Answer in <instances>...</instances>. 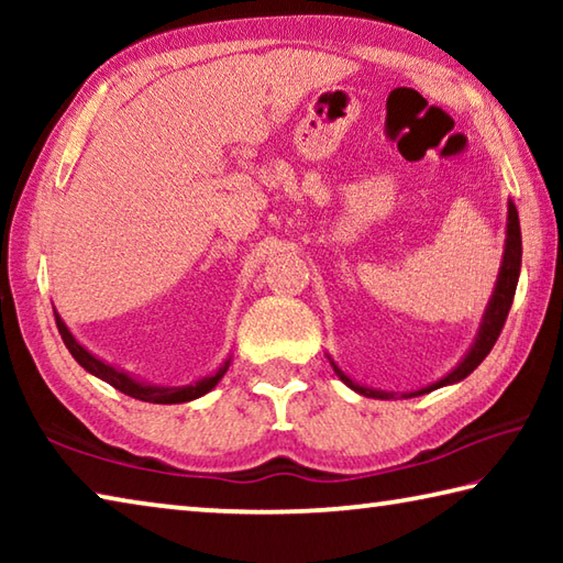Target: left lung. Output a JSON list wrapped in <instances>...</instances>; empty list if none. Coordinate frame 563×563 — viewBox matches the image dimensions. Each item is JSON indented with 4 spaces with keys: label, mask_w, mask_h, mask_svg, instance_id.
Returning a JSON list of instances; mask_svg holds the SVG:
<instances>
[{
    "label": "left lung",
    "mask_w": 563,
    "mask_h": 563,
    "mask_svg": "<svg viewBox=\"0 0 563 563\" xmlns=\"http://www.w3.org/2000/svg\"><path fill=\"white\" fill-rule=\"evenodd\" d=\"M519 271H521V228H519V213H517V206L509 201V216H507V245H504V261H501V271H499V278H497V288H494L492 300L487 305V312H484L482 318V328H479V335H476V342L472 345V350L466 352V357L456 365L450 375L442 377L440 383H434L430 387H422L417 389V393H409L405 397H417V395H424V393H432L437 387H444V385H452V383H460L466 375H472L476 367L482 365V360L489 355L494 342H497L499 332L504 328V322H507V316L511 310V302H514V292H517V283H519ZM332 367H335V373L340 375L342 383L347 387L355 389V393L365 395V397H377V399H389L395 397L393 393H379V389H369V387H362L357 383H352V379L342 373V369L332 362Z\"/></svg>",
    "instance_id": "obj_1"
}]
</instances>
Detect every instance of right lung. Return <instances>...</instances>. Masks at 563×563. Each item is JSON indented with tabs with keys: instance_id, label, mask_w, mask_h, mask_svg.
<instances>
[{
	"instance_id": "obj_1",
	"label": "right lung",
	"mask_w": 563,
	"mask_h": 563,
	"mask_svg": "<svg viewBox=\"0 0 563 563\" xmlns=\"http://www.w3.org/2000/svg\"><path fill=\"white\" fill-rule=\"evenodd\" d=\"M56 316V312H54ZM56 328H59V335L64 340V345L69 347L71 357L79 362V365L91 373L93 377L103 379V383H109L111 387H117L119 393L129 395L133 399H141V402H154V405H178V402H190V399L196 397H203L206 393H211V389L218 385V379L225 375L228 365H231V360H225L221 367L216 369L211 377H203L198 379L194 385H184V387H156V385H144L139 383V379H133L131 375L121 373V369L107 365V362L93 357L87 347H81L79 342L74 340V335L69 332V328L64 325L62 318L56 316Z\"/></svg>"
}]
</instances>
